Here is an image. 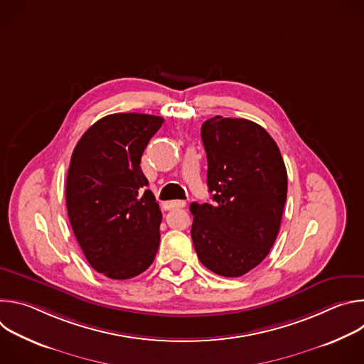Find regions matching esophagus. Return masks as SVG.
Segmentation results:
<instances>
[{
	"label": "esophagus",
	"instance_id": "1",
	"mask_svg": "<svg viewBox=\"0 0 364 364\" xmlns=\"http://www.w3.org/2000/svg\"><path fill=\"white\" fill-rule=\"evenodd\" d=\"M164 205H166V209H168V210L180 209V207L186 205V201L184 200H173V201H167Z\"/></svg>",
	"mask_w": 364,
	"mask_h": 364
}]
</instances>
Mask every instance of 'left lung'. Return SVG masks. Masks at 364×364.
Here are the masks:
<instances>
[{"instance_id":"left-lung-1","label":"left lung","mask_w":364,"mask_h":364,"mask_svg":"<svg viewBox=\"0 0 364 364\" xmlns=\"http://www.w3.org/2000/svg\"><path fill=\"white\" fill-rule=\"evenodd\" d=\"M212 203H193L191 239L200 262L237 278L261 264L279 232L288 177L272 136L247 119L201 125Z\"/></svg>"}]
</instances>
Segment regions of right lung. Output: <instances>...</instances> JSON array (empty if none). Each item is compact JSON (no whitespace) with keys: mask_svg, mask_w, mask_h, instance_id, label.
I'll list each match as a JSON object with an SVG mask.
<instances>
[{"mask_svg":"<svg viewBox=\"0 0 364 364\" xmlns=\"http://www.w3.org/2000/svg\"><path fill=\"white\" fill-rule=\"evenodd\" d=\"M161 117L112 114L76 144L66 180L68 215L90 267L111 279H129L154 261L161 210L139 163Z\"/></svg>","mask_w":364,"mask_h":364,"instance_id":"1","label":"right lung"}]
</instances>
